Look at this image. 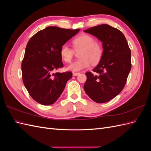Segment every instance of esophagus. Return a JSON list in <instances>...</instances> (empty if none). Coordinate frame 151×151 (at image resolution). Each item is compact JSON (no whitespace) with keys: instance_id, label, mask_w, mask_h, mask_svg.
<instances>
[{"instance_id":"1","label":"esophagus","mask_w":151,"mask_h":151,"mask_svg":"<svg viewBox=\"0 0 151 151\" xmlns=\"http://www.w3.org/2000/svg\"><path fill=\"white\" fill-rule=\"evenodd\" d=\"M79 74V72H73V76H78Z\"/></svg>"}]
</instances>
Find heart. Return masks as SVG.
<instances>
[{
    "mask_svg": "<svg viewBox=\"0 0 151 151\" xmlns=\"http://www.w3.org/2000/svg\"><path fill=\"white\" fill-rule=\"evenodd\" d=\"M74 47L76 50L81 49L79 56L81 58L67 67V70L78 72L89 67L91 63L96 65L100 61L103 55L102 46L94 38L88 35L77 36L72 41ZM60 55L63 61L71 62L74 52L67 45H63L60 50Z\"/></svg>",
    "mask_w": 151,
    "mask_h": 151,
    "instance_id": "1",
    "label": "heart"
}]
</instances>
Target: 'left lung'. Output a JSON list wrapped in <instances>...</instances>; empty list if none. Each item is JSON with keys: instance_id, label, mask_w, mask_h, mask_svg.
Segmentation results:
<instances>
[{"instance_id": "left-lung-1", "label": "left lung", "mask_w": 151, "mask_h": 151, "mask_svg": "<svg viewBox=\"0 0 151 151\" xmlns=\"http://www.w3.org/2000/svg\"><path fill=\"white\" fill-rule=\"evenodd\" d=\"M102 42L103 52L92 72L86 73L84 89L94 101L103 103L119 94L124 88L131 69V52L122 32L108 24L92 27L84 31Z\"/></svg>"}]
</instances>
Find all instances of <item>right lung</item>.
<instances>
[{"label": "right lung", "mask_w": 151, "mask_h": 151, "mask_svg": "<svg viewBox=\"0 0 151 151\" xmlns=\"http://www.w3.org/2000/svg\"><path fill=\"white\" fill-rule=\"evenodd\" d=\"M79 31L49 26L29 40L21 65L22 81L36 102L52 104L62 93L72 73L52 72L63 66L60 55L61 47Z\"/></svg>", "instance_id": "right-lung-1"}]
</instances>
